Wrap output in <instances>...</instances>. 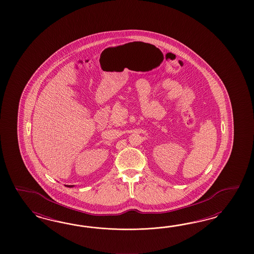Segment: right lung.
<instances>
[{
	"label": "right lung",
	"instance_id": "obj_1",
	"mask_svg": "<svg viewBox=\"0 0 254 254\" xmlns=\"http://www.w3.org/2000/svg\"><path fill=\"white\" fill-rule=\"evenodd\" d=\"M65 186H67V187H69V188H70V187H73L74 185H65Z\"/></svg>",
	"mask_w": 254,
	"mask_h": 254
}]
</instances>
